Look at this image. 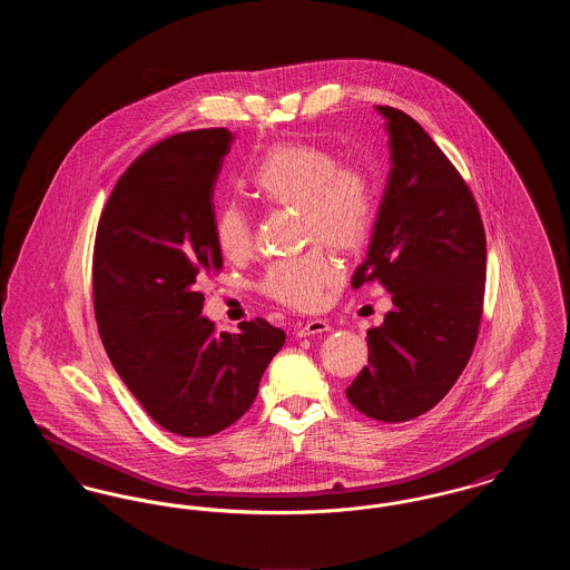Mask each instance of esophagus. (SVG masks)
<instances>
[{"label":"esophagus","instance_id":"1","mask_svg":"<svg viewBox=\"0 0 570 570\" xmlns=\"http://www.w3.org/2000/svg\"><path fill=\"white\" fill-rule=\"evenodd\" d=\"M331 326L326 321H321V318H314V321H307V323H303V325L297 326V337H309V335H318V333H326Z\"/></svg>","mask_w":570,"mask_h":570}]
</instances>
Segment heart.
<instances>
[{
  "label": "heart",
  "instance_id": "b5f03b06",
  "mask_svg": "<svg viewBox=\"0 0 570 570\" xmlns=\"http://www.w3.org/2000/svg\"><path fill=\"white\" fill-rule=\"evenodd\" d=\"M249 186L272 207H297L301 235L307 244H325L340 254H354L374 228V191L361 166L342 164L333 151L309 142H279L249 170ZM219 252L239 261L252 252V217L239 205H224L214 226ZM337 269L321 247L269 265L261 286L267 297L293 307L314 309Z\"/></svg>",
  "mask_w": 570,
  "mask_h": 570
}]
</instances>
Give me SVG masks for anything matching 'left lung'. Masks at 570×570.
<instances>
[{"instance_id":"1","label":"left lung","mask_w":570,"mask_h":570,"mask_svg":"<svg viewBox=\"0 0 570 570\" xmlns=\"http://www.w3.org/2000/svg\"><path fill=\"white\" fill-rule=\"evenodd\" d=\"M386 119L391 170L353 288L380 282L393 312L367 331L370 356L346 397L374 421L425 414L468 365L483 318L488 242L460 170L410 115Z\"/></svg>"}]
</instances>
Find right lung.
<instances>
[{"label": "right lung", "mask_w": 570, "mask_h": 570, "mask_svg": "<svg viewBox=\"0 0 570 570\" xmlns=\"http://www.w3.org/2000/svg\"><path fill=\"white\" fill-rule=\"evenodd\" d=\"M233 132L168 136L110 191L94 245V312L119 379L170 434L214 435L239 421L284 346L263 318L217 333L200 277L222 272L214 188Z\"/></svg>", "instance_id": "obj_1"}]
</instances>
